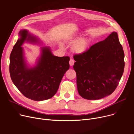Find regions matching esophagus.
<instances>
[{
  "instance_id": "esophagus-1",
  "label": "esophagus",
  "mask_w": 134,
  "mask_h": 134,
  "mask_svg": "<svg viewBox=\"0 0 134 134\" xmlns=\"http://www.w3.org/2000/svg\"><path fill=\"white\" fill-rule=\"evenodd\" d=\"M74 63H75V60L74 59H70V60H69V65H70V66H73L74 64Z\"/></svg>"
}]
</instances>
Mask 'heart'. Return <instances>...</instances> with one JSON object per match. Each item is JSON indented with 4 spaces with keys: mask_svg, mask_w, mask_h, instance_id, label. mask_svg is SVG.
I'll use <instances>...</instances> for the list:
<instances>
[{
    "mask_svg": "<svg viewBox=\"0 0 134 134\" xmlns=\"http://www.w3.org/2000/svg\"><path fill=\"white\" fill-rule=\"evenodd\" d=\"M77 39V37L76 38V40ZM89 42L86 39H82L76 42L74 46L73 50L77 53H83L88 48Z\"/></svg>",
    "mask_w": 134,
    "mask_h": 134,
    "instance_id": "1",
    "label": "heart"
}]
</instances>
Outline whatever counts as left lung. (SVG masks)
<instances>
[{
  "mask_svg": "<svg viewBox=\"0 0 134 134\" xmlns=\"http://www.w3.org/2000/svg\"><path fill=\"white\" fill-rule=\"evenodd\" d=\"M124 57L122 47L115 32L84 52L75 54L73 67L81 96L94 100L112 94L124 72Z\"/></svg>",
  "mask_w": 134,
  "mask_h": 134,
  "instance_id": "8db88e82",
  "label": "left lung"
}]
</instances>
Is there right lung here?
Segmentation results:
<instances>
[{
    "instance_id": "add662e5",
    "label": "right lung",
    "mask_w": 134,
    "mask_h": 134,
    "mask_svg": "<svg viewBox=\"0 0 134 134\" xmlns=\"http://www.w3.org/2000/svg\"><path fill=\"white\" fill-rule=\"evenodd\" d=\"M20 34V39L14 45L10 55L11 79L27 98L34 101L49 99L57 93L64 74L69 69L70 58L54 56L49 48H43L36 66L28 69L21 46L25 40L35 42V39L26 30L21 31Z\"/></svg>"
}]
</instances>
